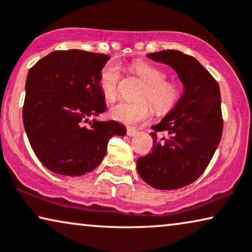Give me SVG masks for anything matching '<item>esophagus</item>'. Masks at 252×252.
<instances>
[{
  "label": "esophagus",
  "instance_id": "esophagus-1",
  "mask_svg": "<svg viewBox=\"0 0 252 252\" xmlns=\"http://www.w3.org/2000/svg\"><path fill=\"white\" fill-rule=\"evenodd\" d=\"M136 134L137 130L135 128H132V127H128V128H127V135H128V136H135Z\"/></svg>",
  "mask_w": 252,
  "mask_h": 252
}]
</instances>
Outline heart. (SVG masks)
<instances>
[{
  "label": "heart",
  "instance_id": "obj_1",
  "mask_svg": "<svg viewBox=\"0 0 252 252\" xmlns=\"http://www.w3.org/2000/svg\"><path fill=\"white\" fill-rule=\"evenodd\" d=\"M130 69L145 87L142 90L138 101H122L111 109V116L120 123L134 125L150 117L152 102L159 115L168 114L176 107L182 97V90L175 82L166 81V72L145 61H135ZM122 79V67L117 63H109L101 70L99 85L102 94L109 101L118 96L119 83ZM145 98L151 101L149 102Z\"/></svg>",
  "mask_w": 252,
  "mask_h": 252
}]
</instances>
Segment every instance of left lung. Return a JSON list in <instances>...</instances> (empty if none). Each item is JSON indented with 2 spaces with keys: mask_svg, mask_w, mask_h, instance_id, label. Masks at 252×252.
I'll use <instances>...</instances> for the list:
<instances>
[{
  "mask_svg": "<svg viewBox=\"0 0 252 252\" xmlns=\"http://www.w3.org/2000/svg\"><path fill=\"white\" fill-rule=\"evenodd\" d=\"M147 57L170 65L183 83L184 92L176 107L152 126V152L137 159L136 168L150 187L177 189L200 177L220 144L223 133L220 86L198 60L181 51H159ZM158 131L169 135L158 138Z\"/></svg>",
  "mask_w": 252,
  "mask_h": 252,
  "instance_id": "8db88e82",
  "label": "left lung"
}]
</instances>
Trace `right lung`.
<instances>
[{"label":"right lung","mask_w":252,"mask_h":252,"mask_svg":"<svg viewBox=\"0 0 252 252\" xmlns=\"http://www.w3.org/2000/svg\"><path fill=\"white\" fill-rule=\"evenodd\" d=\"M110 57L82 50L54 51L29 69L23 120L29 143L47 169L81 176L100 165L114 135L126 128L115 120L100 122L105 99L99 85Z\"/></svg>","instance_id":"add662e5"}]
</instances>
